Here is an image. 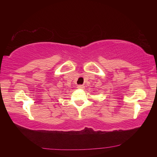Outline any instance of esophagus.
<instances>
[{"label":"esophagus","instance_id":"esophagus-1","mask_svg":"<svg viewBox=\"0 0 157 157\" xmlns=\"http://www.w3.org/2000/svg\"><path fill=\"white\" fill-rule=\"evenodd\" d=\"M78 88H79V89L84 88V86H83V85H78Z\"/></svg>","mask_w":157,"mask_h":157}]
</instances>
